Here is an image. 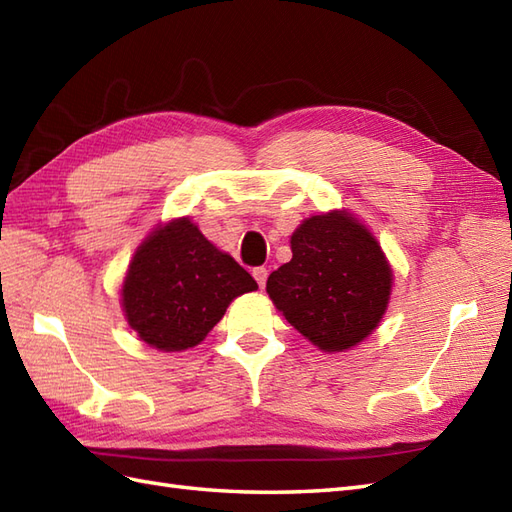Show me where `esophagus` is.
Instances as JSON below:
<instances>
[{
    "instance_id": "esophagus-1",
    "label": "esophagus",
    "mask_w": 512,
    "mask_h": 512,
    "mask_svg": "<svg viewBox=\"0 0 512 512\" xmlns=\"http://www.w3.org/2000/svg\"><path fill=\"white\" fill-rule=\"evenodd\" d=\"M253 277H255V281L259 283L261 290H264V285H266V281H268V270H266L264 266L255 268V270H253Z\"/></svg>"
}]
</instances>
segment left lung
<instances>
[{"label":"left lung","mask_w":512,"mask_h":512,"mask_svg":"<svg viewBox=\"0 0 512 512\" xmlns=\"http://www.w3.org/2000/svg\"><path fill=\"white\" fill-rule=\"evenodd\" d=\"M292 259L266 292L285 320L322 352H346L381 324L393 270L372 231L346 209L305 218L290 238Z\"/></svg>","instance_id":"obj_1"}]
</instances>
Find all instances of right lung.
Returning <instances> with one entry per match:
<instances>
[{"label":"right lung","mask_w":512,"mask_h":512,"mask_svg":"<svg viewBox=\"0 0 512 512\" xmlns=\"http://www.w3.org/2000/svg\"><path fill=\"white\" fill-rule=\"evenodd\" d=\"M255 290L251 274L183 216L157 225L136 248L121 305L144 344L181 352L203 342L233 298Z\"/></svg>","instance_id":"add662e5"}]
</instances>
